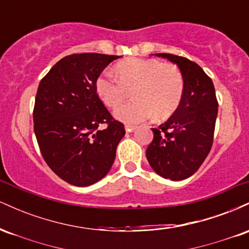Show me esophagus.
<instances>
[{
	"instance_id": "esophagus-1",
	"label": "esophagus",
	"mask_w": 249,
	"mask_h": 249,
	"mask_svg": "<svg viewBox=\"0 0 249 249\" xmlns=\"http://www.w3.org/2000/svg\"><path fill=\"white\" fill-rule=\"evenodd\" d=\"M134 130H136V126H132V125H125V131H126V132H133Z\"/></svg>"
}]
</instances>
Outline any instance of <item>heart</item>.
I'll use <instances>...</instances> for the list:
<instances>
[{
    "mask_svg": "<svg viewBox=\"0 0 249 249\" xmlns=\"http://www.w3.org/2000/svg\"><path fill=\"white\" fill-rule=\"evenodd\" d=\"M113 71L117 79L103 73L97 77L95 90L108 107H118L132 90L134 101L115 111L118 121L137 124L152 115L156 119H166L178 108L184 95V77L177 65L131 57L117 63Z\"/></svg>",
    "mask_w": 249,
    "mask_h": 249,
    "instance_id": "1",
    "label": "heart"
}]
</instances>
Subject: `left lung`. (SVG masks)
I'll list each match as a JSON object with an SVG mask.
<instances>
[{
    "label": "left lung",
    "instance_id": "8db88e82",
    "mask_svg": "<svg viewBox=\"0 0 249 249\" xmlns=\"http://www.w3.org/2000/svg\"><path fill=\"white\" fill-rule=\"evenodd\" d=\"M156 56L178 65L184 77V95L173 115L152 128L146 158L154 172L177 181L196 173L210 153L218 101L212 79L196 63L171 53Z\"/></svg>",
    "mask_w": 249,
    "mask_h": 249
}]
</instances>
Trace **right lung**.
I'll return each mask as SVG.
<instances>
[{
    "label": "right lung",
    "instance_id": "right-lung-1",
    "mask_svg": "<svg viewBox=\"0 0 249 249\" xmlns=\"http://www.w3.org/2000/svg\"><path fill=\"white\" fill-rule=\"evenodd\" d=\"M119 56L87 53L62 58L38 85L34 131L51 170L73 186H90L112 167L125 130L97 96L95 82ZM107 124L102 130L99 126Z\"/></svg>",
    "mask_w": 249,
    "mask_h": 249
}]
</instances>
